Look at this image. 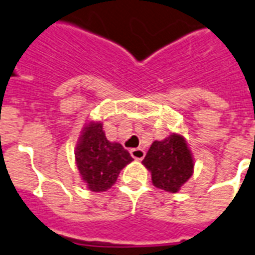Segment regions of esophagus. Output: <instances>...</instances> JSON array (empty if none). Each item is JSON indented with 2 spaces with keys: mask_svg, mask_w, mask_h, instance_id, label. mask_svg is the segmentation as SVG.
<instances>
[{
  "mask_svg": "<svg viewBox=\"0 0 255 255\" xmlns=\"http://www.w3.org/2000/svg\"><path fill=\"white\" fill-rule=\"evenodd\" d=\"M130 154L135 160H142L144 158V151L143 148H131Z\"/></svg>",
  "mask_w": 255,
  "mask_h": 255,
  "instance_id": "obj_1",
  "label": "esophagus"
}]
</instances>
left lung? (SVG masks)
Returning a JSON list of instances; mask_svg holds the SVG:
<instances>
[{"label":"left lung","mask_w":255,"mask_h":255,"mask_svg":"<svg viewBox=\"0 0 255 255\" xmlns=\"http://www.w3.org/2000/svg\"><path fill=\"white\" fill-rule=\"evenodd\" d=\"M151 174L152 184L176 193L192 176L195 160L182 134L172 133L163 140H154L142 160Z\"/></svg>","instance_id":"left-lung-1"}]
</instances>
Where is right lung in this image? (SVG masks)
<instances>
[{"instance_id":"obj_1","label":"right lung","mask_w":255,"mask_h":255,"mask_svg":"<svg viewBox=\"0 0 255 255\" xmlns=\"http://www.w3.org/2000/svg\"><path fill=\"white\" fill-rule=\"evenodd\" d=\"M75 160L87 188L104 192L112 188L120 171L133 162V158L121 143L108 140L103 122L88 121L75 147Z\"/></svg>"}]
</instances>
